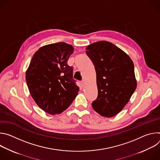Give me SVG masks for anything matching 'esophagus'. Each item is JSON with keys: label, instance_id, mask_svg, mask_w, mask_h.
Segmentation results:
<instances>
[{"label": "esophagus", "instance_id": "esophagus-1", "mask_svg": "<svg viewBox=\"0 0 160 160\" xmlns=\"http://www.w3.org/2000/svg\"><path fill=\"white\" fill-rule=\"evenodd\" d=\"M81 84H82V86H84V85H85V81H84V80H82V81L81 82Z\"/></svg>", "mask_w": 160, "mask_h": 160}]
</instances>
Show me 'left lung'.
Masks as SVG:
<instances>
[{"mask_svg":"<svg viewBox=\"0 0 160 160\" xmlns=\"http://www.w3.org/2000/svg\"><path fill=\"white\" fill-rule=\"evenodd\" d=\"M86 50L95 66L98 89V96L92 106L102 117H112L123 109L136 89L133 62L109 42H94Z\"/></svg>","mask_w":160,"mask_h":160,"instance_id":"1","label":"left lung"}]
</instances>
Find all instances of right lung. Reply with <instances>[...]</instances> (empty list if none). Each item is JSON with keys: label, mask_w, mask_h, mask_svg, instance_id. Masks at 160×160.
Instances as JSON below:
<instances>
[{"label": "right lung", "mask_w": 160, "mask_h": 160, "mask_svg": "<svg viewBox=\"0 0 160 160\" xmlns=\"http://www.w3.org/2000/svg\"><path fill=\"white\" fill-rule=\"evenodd\" d=\"M74 48L58 42L35 52L26 72L29 92L37 104L51 115L60 114L72 103L79 87L73 78V67L67 62Z\"/></svg>", "instance_id": "1"}]
</instances>
